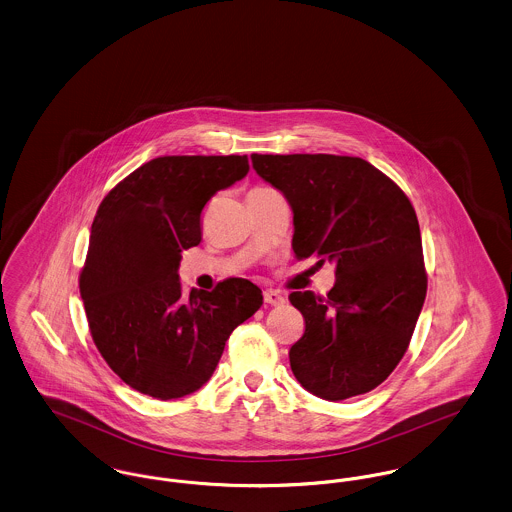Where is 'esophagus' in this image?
Here are the masks:
<instances>
[{"label":"esophagus","instance_id":"1","mask_svg":"<svg viewBox=\"0 0 512 512\" xmlns=\"http://www.w3.org/2000/svg\"><path fill=\"white\" fill-rule=\"evenodd\" d=\"M265 303L268 305H274V307H280V305H284L286 303V297H284V293L278 292V290H265Z\"/></svg>","mask_w":512,"mask_h":512}]
</instances>
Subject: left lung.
Wrapping results in <instances>:
<instances>
[{"label":"left lung","instance_id":"8db88e82","mask_svg":"<svg viewBox=\"0 0 512 512\" xmlns=\"http://www.w3.org/2000/svg\"><path fill=\"white\" fill-rule=\"evenodd\" d=\"M251 163L292 207L295 257L336 265L326 297L290 293L305 318L290 349L297 382L326 401L374 390L403 359L426 297L409 197L359 157L253 153Z\"/></svg>","mask_w":512,"mask_h":512}]
</instances>
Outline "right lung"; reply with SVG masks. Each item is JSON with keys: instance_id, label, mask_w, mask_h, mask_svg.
<instances>
[{"instance_id": "1", "label": "right lung", "mask_w": 512, "mask_h": 512, "mask_svg": "<svg viewBox=\"0 0 512 512\" xmlns=\"http://www.w3.org/2000/svg\"><path fill=\"white\" fill-rule=\"evenodd\" d=\"M249 172L247 155L157 157L101 201L80 293L101 357L124 384L169 401L203 388L226 340L263 305L230 278L182 292V251L201 242V211Z\"/></svg>"}]
</instances>
